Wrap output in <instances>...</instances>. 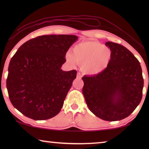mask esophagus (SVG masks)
Masks as SVG:
<instances>
[{
	"label": "esophagus",
	"instance_id": "34e87169",
	"mask_svg": "<svg viewBox=\"0 0 149 149\" xmlns=\"http://www.w3.org/2000/svg\"><path fill=\"white\" fill-rule=\"evenodd\" d=\"M77 79H81V74L79 72L77 73Z\"/></svg>",
	"mask_w": 149,
	"mask_h": 149
}]
</instances>
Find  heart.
Instances as JSON below:
<instances>
[{
  "mask_svg": "<svg viewBox=\"0 0 149 149\" xmlns=\"http://www.w3.org/2000/svg\"><path fill=\"white\" fill-rule=\"evenodd\" d=\"M111 50L98 41H84L75 45L73 54L68 52L67 61L71 64H81V70L85 74L96 75L107 68L110 62Z\"/></svg>",
  "mask_w": 149,
  "mask_h": 149,
  "instance_id": "b5f03b06",
  "label": "heart"
}]
</instances>
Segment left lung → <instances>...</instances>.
<instances>
[{"instance_id":"obj_1","label":"left lung","mask_w":149,"mask_h":149,"mask_svg":"<svg viewBox=\"0 0 149 149\" xmlns=\"http://www.w3.org/2000/svg\"><path fill=\"white\" fill-rule=\"evenodd\" d=\"M112 53L107 68L92 76H84L83 94L89 109L102 120L124 119L142 99L144 80L140 63L127 48L108 41Z\"/></svg>"}]
</instances>
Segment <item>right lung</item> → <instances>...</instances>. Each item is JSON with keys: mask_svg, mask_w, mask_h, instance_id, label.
<instances>
[{"mask_svg": "<svg viewBox=\"0 0 149 149\" xmlns=\"http://www.w3.org/2000/svg\"><path fill=\"white\" fill-rule=\"evenodd\" d=\"M78 37L42 35L20 47L8 66L6 87L10 102L24 116L44 120L60 112L76 78V70L61 69L65 54Z\"/></svg>", "mask_w": 149, "mask_h": 149, "instance_id": "add662e5", "label": "right lung"}]
</instances>
